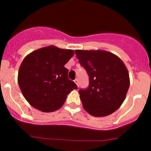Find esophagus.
Masks as SVG:
<instances>
[{"mask_svg": "<svg viewBox=\"0 0 151 151\" xmlns=\"http://www.w3.org/2000/svg\"><path fill=\"white\" fill-rule=\"evenodd\" d=\"M74 83H75V84L77 85V86L79 88V80H77V79H76V80H74Z\"/></svg>", "mask_w": 151, "mask_h": 151, "instance_id": "34e87169", "label": "esophagus"}]
</instances>
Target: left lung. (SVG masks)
<instances>
[{
  "label": "left lung",
  "mask_w": 151,
  "mask_h": 151,
  "mask_svg": "<svg viewBox=\"0 0 151 151\" xmlns=\"http://www.w3.org/2000/svg\"><path fill=\"white\" fill-rule=\"evenodd\" d=\"M79 62L89 76V87L79 93L83 108L94 117H105L117 110L126 99L129 71L123 60L103 50H76Z\"/></svg>",
  "instance_id": "left-lung-1"
}]
</instances>
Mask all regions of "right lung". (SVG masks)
I'll list each match as a JSON object with an SVG mask.
<instances>
[{
	"label": "right lung",
	"instance_id": "add662e5",
	"mask_svg": "<svg viewBox=\"0 0 151 151\" xmlns=\"http://www.w3.org/2000/svg\"><path fill=\"white\" fill-rule=\"evenodd\" d=\"M74 50L50 45L34 50L22 60L17 81L22 95L36 109L44 112H55L66 101L67 95L77 89L68 79L66 63Z\"/></svg>",
	"mask_w": 151,
	"mask_h": 151
}]
</instances>
